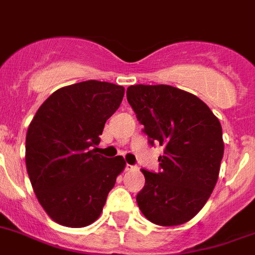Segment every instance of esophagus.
Segmentation results:
<instances>
[{"label": "esophagus", "mask_w": 255, "mask_h": 255, "mask_svg": "<svg viewBox=\"0 0 255 255\" xmlns=\"http://www.w3.org/2000/svg\"><path fill=\"white\" fill-rule=\"evenodd\" d=\"M136 169H138V167H136V166H132V165H129V164H126V166H125V170H126V171L136 170Z\"/></svg>", "instance_id": "esophagus-1"}]
</instances>
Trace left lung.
Listing matches in <instances>:
<instances>
[{
  "label": "left lung",
  "instance_id": "8db88e82",
  "mask_svg": "<svg viewBox=\"0 0 255 255\" xmlns=\"http://www.w3.org/2000/svg\"><path fill=\"white\" fill-rule=\"evenodd\" d=\"M126 97L149 143L165 147L160 173L142 169L139 209L154 225H183L204 208L218 180L221 123L201 99L169 85H132Z\"/></svg>",
  "mask_w": 255,
  "mask_h": 255
}]
</instances>
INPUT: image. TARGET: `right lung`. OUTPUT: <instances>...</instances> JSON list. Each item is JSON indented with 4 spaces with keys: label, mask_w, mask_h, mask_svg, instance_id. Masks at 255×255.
<instances>
[{
    "label": "right lung",
    "mask_w": 255,
    "mask_h": 255,
    "mask_svg": "<svg viewBox=\"0 0 255 255\" xmlns=\"http://www.w3.org/2000/svg\"><path fill=\"white\" fill-rule=\"evenodd\" d=\"M125 89L111 82H78L58 89L28 126L25 165L36 197L65 227L94 223L125 169L123 156L107 158L99 144L104 124L119 110Z\"/></svg>",
    "instance_id": "add662e5"
}]
</instances>
